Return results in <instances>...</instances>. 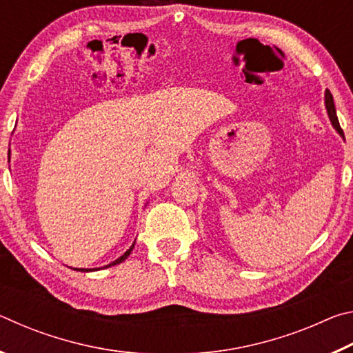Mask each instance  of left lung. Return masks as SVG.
I'll return each mask as SVG.
<instances>
[{
  "label": "left lung",
  "mask_w": 353,
  "mask_h": 353,
  "mask_svg": "<svg viewBox=\"0 0 353 353\" xmlns=\"http://www.w3.org/2000/svg\"><path fill=\"white\" fill-rule=\"evenodd\" d=\"M325 107H327V112H328V117L332 119V124L334 126V129L338 130L339 134L343 135V129L339 126V121H338V117H336V110H334V103H333V97L330 92H325Z\"/></svg>",
  "instance_id": "left-lung-1"
}]
</instances>
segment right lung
I'll return each mask as SVG.
<instances>
[{
	"label": "right lung",
	"mask_w": 353,
	"mask_h": 353,
	"mask_svg": "<svg viewBox=\"0 0 353 353\" xmlns=\"http://www.w3.org/2000/svg\"><path fill=\"white\" fill-rule=\"evenodd\" d=\"M134 244H135V243H134ZM134 244H132V246H130V248L126 250V252H124L121 256H119L118 260H115V261H113V263H110V265H107V266H104V268H109V266H113V265H118V263H121V261L126 260L128 256L130 255V252H132V249H134ZM76 271H83V272H87V271H94V270H76Z\"/></svg>",
	"instance_id": "obj_1"
}]
</instances>
